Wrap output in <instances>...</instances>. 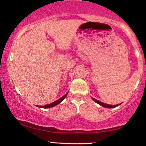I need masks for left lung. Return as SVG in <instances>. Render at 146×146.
I'll return each instance as SVG.
<instances>
[{
  "mask_svg": "<svg viewBox=\"0 0 146 146\" xmlns=\"http://www.w3.org/2000/svg\"><path fill=\"white\" fill-rule=\"evenodd\" d=\"M92 100H93V101H94V102H96V103H98V104L101 105L102 106H103V107H105V108H115V107H117V106H118L119 105H120V104H117V105H109V104H104V103H103V102H102L99 101V100H95V99H94V98H92Z\"/></svg>",
  "mask_w": 146,
  "mask_h": 146,
  "instance_id": "left-lung-1",
  "label": "left lung"
}]
</instances>
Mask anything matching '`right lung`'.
<instances>
[{"instance_id":"right-lung-1","label":"right lung","mask_w":146,"mask_h":146,"mask_svg":"<svg viewBox=\"0 0 146 146\" xmlns=\"http://www.w3.org/2000/svg\"><path fill=\"white\" fill-rule=\"evenodd\" d=\"M68 93H66V94L64 95V96L62 97L61 98L58 99V100H57V101L53 102V103L50 104H47V105H45V106H38V107H40V108H51V107L55 106L58 105V104H60L61 102H62L63 100H64L65 98H66V97L67 96Z\"/></svg>"}]
</instances>
